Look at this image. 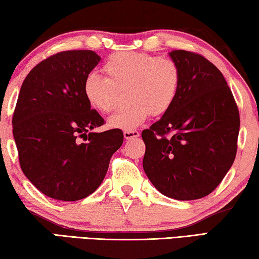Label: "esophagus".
<instances>
[{"label": "esophagus", "mask_w": 259, "mask_h": 259, "mask_svg": "<svg viewBox=\"0 0 259 259\" xmlns=\"http://www.w3.org/2000/svg\"><path fill=\"white\" fill-rule=\"evenodd\" d=\"M139 133L136 130H124L123 131V136L125 139H131V138H137L139 137Z\"/></svg>", "instance_id": "34e87169"}]
</instances>
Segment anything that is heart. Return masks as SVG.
<instances>
[{
    "instance_id": "1",
    "label": "heart",
    "mask_w": 259,
    "mask_h": 259,
    "mask_svg": "<svg viewBox=\"0 0 259 259\" xmlns=\"http://www.w3.org/2000/svg\"><path fill=\"white\" fill-rule=\"evenodd\" d=\"M102 71L106 77L88 75L83 94L88 104L100 113H112L122 94L128 90L130 103L109 119L114 128L131 130L144 123L150 115L161 116L177 98L181 69L169 57L146 52H117L105 61Z\"/></svg>"
}]
</instances>
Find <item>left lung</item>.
Listing matches in <instances>:
<instances>
[{
	"label": "left lung",
	"instance_id": "obj_1",
	"mask_svg": "<svg viewBox=\"0 0 259 259\" xmlns=\"http://www.w3.org/2000/svg\"><path fill=\"white\" fill-rule=\"evenodd\" d=\"M181 69L177 98L168 112L143 130V166L168 198L201 199L216 188L233 164L240 115L222 72L203 56L175 50Z\"/></svg>",
	"mask_w": 259,
	"mask_h": 259
}]
</instances>
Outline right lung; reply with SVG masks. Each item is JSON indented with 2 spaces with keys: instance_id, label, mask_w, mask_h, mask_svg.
I'll list each match as a JSON object with an SVG mask.
<instances>
[{
  "instance_id": "right-lung-1",
  "label": "right lung",
  "mask_w": 259,
  "mask_h": 259,
  "mask_svg": "<svg viewBox=\"0 0 259 259\" xmlns=\"http://www.w3.org/2000/svg\"><path fill=\"white\" fill-rule=\"evenodd\" d=\"M100 57L91 50L55 54L26 76L12 116L20 168L51 199L77 201L104 181L123 133H90L105 121L91 109L83 83Z\"/></svg>"
}]
</instances>
